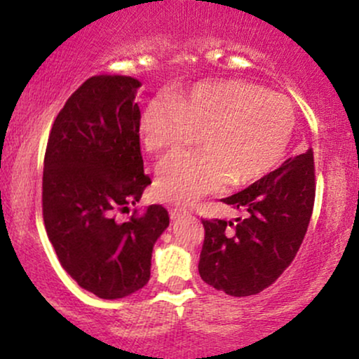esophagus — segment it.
<instances>
[{"label":"esophagus","mask_w":359,"mask_h":359,"mask_svg":"<svg viewBox=\"0 0 359 359\" xmlns=\"http://www.w3.org/2000/svg\"><path fill=\"white\" fill-rule=\"evenodd\" d=\"M185 212L187 211H184V209H179V208H170L168 209V214H170V219H180V217L182 216H185Z\"/></svg>","instance_id":"1"}]
</instances>
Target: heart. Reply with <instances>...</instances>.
I'll use <instances>...</instances> for the list:
<instances>
[{"label":"heart","instance_id":"1","mask_svg":"<svg viewBox=\"0 0 359 359\" xmlns=\"http://www.w3.org/2000/svg\"><path fill=\"white\" fill-rule=\"evenodd\" d=\"M288 97L246 81L199 82L175 100L143 109L140 133L151 154H175L201 131V150L163 160L156 191L174 204H194L229 180L248 184L278 165L295 131Z\"/></svg>","mask_w":359,"mask_h":359}]
</instances>
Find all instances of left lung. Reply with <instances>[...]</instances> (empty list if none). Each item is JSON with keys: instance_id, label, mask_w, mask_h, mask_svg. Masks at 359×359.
Masks as SVG:
<instances>
[{"instance_id": "left-lung-1", "label": "left lung", "mask_w": 359, "mask_h": 359, "mask_svg": "<svg viewBox=\"0 0 359 359\" xmlns=\"http://www.w3.org/2000/svg\"><path fill=\"white\" fill-rule=\"evenodd\" d=\"M316 199L314 151L288 158L277 170L222 203L248 211L236 222L203 219L199 273L233 297L259 294L294 262Z\"/></svg>"}]
</instances>
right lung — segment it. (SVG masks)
Listing matches in <instances>:
<instances>
[{
	"mask_svg": "<svg viewBox=\"0 0 359 359\" xmlns=\"http://www.w3.org/2000/svg\"><path fill=\"white\" fill-rule=\"evenodd\" d=\"M140 86L128 76L89 77L57 114L45 150L47 236L64 270L100 299L147 285L154 245L168 226L156 204L116 221L151 184L140 150Z\"/></svg>",
	"mask_w": 359,
	"mask_h": 359,
	"instance_id": "right-lung-1",
	"label": "right lung"
}]
</instances>
